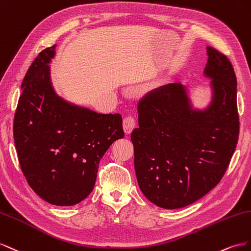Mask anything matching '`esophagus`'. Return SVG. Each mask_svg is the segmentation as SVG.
<instances>
[{
  "label": "esophagus",
  "instance_id": "esophagus-1",
  "mask_svg": "<svg viewBox=\"0 0 251 251\" xmlns=\"http://www.w3.org/2000/svg\"><path fill=\"white\" fill-rule=\"evenodd\" d=\"M135 126V120L132 117H126L123 120V128L125 133L129 134L133 130V128Z\"/></svg>",
  "mask_w": 251,
  "mask_h": 251
}]
</instances>
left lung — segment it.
Masks as SVG:
<instances>
[{
	"mask_svg": "<svg viewBox=\"0 0 251 251\" xmlns=\"http://www.w3.org/2000/svg\"><path fill=\"white\" fill-rule=\"evenodd\" d=\"M207 54L212 97L205 109L192 108L181 83L153 89L138 105L135 175L144 196L165 209L190 205L216 187L238 144L237 76L225 54L210 46Z\"/></svg>",
	"mask_w": 251,
	"mask_h": 251,
	"instance_id": "obj_1",
	"label": "left lung"
}]
</instances>
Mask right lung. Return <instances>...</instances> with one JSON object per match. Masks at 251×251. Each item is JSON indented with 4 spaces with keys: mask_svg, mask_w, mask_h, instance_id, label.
I'll return each mask as SVG.
<instances>
[{
    "mask_svg": "<svg viewBox=\"0 0 251 251\" xmlns=\"http://www.w3.org/2000/svg\"><path fill=\"white\" fill-rule=\"evenodd\" d=\"M55 46L42 50L27 70L13 138L33 191L52 205L73 206L94 189L100 161L124 131L121 114L98 113L55 94L49 68Z\"/></svg>",
    "mask_w": 251,
    "mask_h": 251,
    "instance_id": "1",
    "label": "right lung"
}]
</instances>
